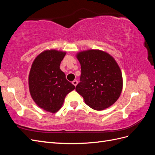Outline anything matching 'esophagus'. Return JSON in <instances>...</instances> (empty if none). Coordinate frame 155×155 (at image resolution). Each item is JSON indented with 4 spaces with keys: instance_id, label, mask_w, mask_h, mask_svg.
Here are the masks:
<instances>
[{
    "instance_id": "34e87169",
    "label": "esophagus",
    "mask_w": 155,
    "mask_h": 155,
    "mask_svg": "<svg viewBox=\"0 0 155 155\" xmlns=\"http://www.w3.org/2000/svg\"><path fill=\"white\" fill-rule=\"evenodd\" d=\"M78 81L77 80H74V81H72V84L75 87H76V85H78Z\"/></svg>"
}]
</instances>
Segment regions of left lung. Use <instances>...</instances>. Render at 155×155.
I'll list each match as a JSON object with an SVG mask.
<instances>
[{
	"instance_id": "8db88e82",
	"label": "left lung",
	"mask_w": 155,
	"mask_h": 155,
	"mask_svg": "<svg viewBox=\"0 0 155 155\" xmlns=\"http://www.w3.org/2000/svg\"><path fill=\"white\" fill-rule=\"evenodd\" d=\"M76 57L81 74L76 91L92 109L102 110L118 99L123 87L121 70L115 59L105 51L88 50Z\"/></svg>"
}]
</instances>
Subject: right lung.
I'll return each instance as SVG.
<instances>
[{"mask_svg":"<svg viewBox=\"0 0 155 155\" xmlns=\"http://www.w3.org/2000/svg\"><path fill=\"white\" fill-rule=\"evenodd\" d=\"M65 55L64 51L56 50L43 51L34 61L29 74V90L33 100L51 113L61 109L65 97L75 88L59 67Z\"/></svg>","mask_w":155,"mask_h":155,"instance_id":"1","label":"right lung"}]
</instances>
